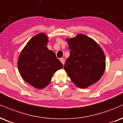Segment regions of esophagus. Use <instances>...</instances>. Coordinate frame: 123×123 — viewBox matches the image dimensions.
<instances>
[{"label": "esophagus", "mask_w": 123, "mask_h": 123, "mask_svg": "<svg viewBox=\"0 0 123 123\" xmlns=\"http://www.w3.org/2000/svg\"><path fill=\"white\" fill-rule=\"evenodd\" d=\"M60 61L61 62V63H62V64L63 65V64H64L65 61V60L64 58H61V59H60Z\"/></svg>", "instance_id": "1"}]
</instances>
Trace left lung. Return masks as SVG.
<instances>
[{"instance_id":"obj_1","label":"left lung","mask_w":123,"mask_h":123,"mask_svg":"<svg viewBox=\"0 0 123 123\" xmlns=\"http://www.w3.org/2000/svg\"><path fill=\"white\" fill-rule=\"evenodd\" d=\"M70 55L64 69L77 86L85 88L101 78L105 69V56L93 39L79 34L67 38Z\"/></svg>"}]
</instances>
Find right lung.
<instances>
[{
    "label": "right lung",
    "instance_id": "1",
    "mask_svg": "<svg viewBox=\"0 0 123 123\" xmlns=\"http://www.w3.org/2000/svg\"><path fill=\"white\" fill-rule=\"evenodd\" d=\"M48 39L44 33L34 36L22 50L18 61L20 76L37 89L47 86L55 72L63 68L55 53L47 47Z\"/></svg>",
    "mask_w": 123,
    "mask_h": 123
}]
</instances>
